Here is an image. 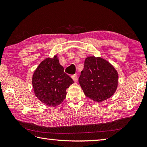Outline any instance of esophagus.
Wrapping results in <instances>:
<instances>
[{"label":"esophagus","mask_w":147,"mask_h":147,"mask_svg":"<svg viewBox=\"0 0 147 147\" xmlns=\"http://www.w3.org/2000/svg\"><path fill=\"white\" fill-rule=\"evenodd\" d=\"M72 78H73V80H74V82H76L77 81V75L75 74H73V75H72Z\"/></svg>","instance_id":"1"}]
</instances>
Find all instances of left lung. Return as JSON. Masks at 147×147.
<instances>
[{"label":"left lung","instance_id":"left-lung-1","mask_svg":"<svg viewBox=\"0 0 147 147\" xmlns=\"http://www.w3.org/2000/svg\"><path fill=\"white\" fill-rule=\"evenodd\" d=\"M118 77L115 69L108 61L100 57L89 56L85 59L78 82L87 97L100 102L115 93Z\"/></svg>","mask_w":147,"mask_h":147}]
</instances>
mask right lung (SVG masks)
Listing matches in <instances>:
<instances>
[{"mask_svg":"<svg viewBox=\"0 0 147 147\" xmlns=\"http://www.w3.org/2000/svg\"><path fill=\"white\" fill-rule=\"evenodd\" d=\"M74 82L64 73L57 56L45 59L35 70L32 76L35 95L47 106L55 107L66 97V89Z\"/></svg>","mask_w":147,"mask_h":147,"instance_id":"obj_1","label":"right lung"}]
</instances>
